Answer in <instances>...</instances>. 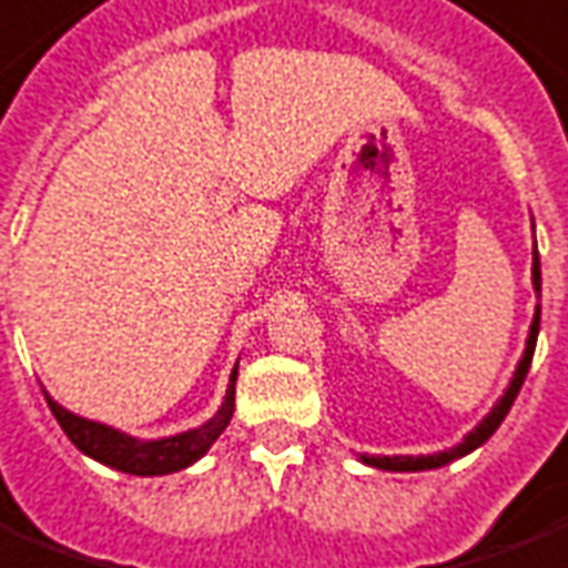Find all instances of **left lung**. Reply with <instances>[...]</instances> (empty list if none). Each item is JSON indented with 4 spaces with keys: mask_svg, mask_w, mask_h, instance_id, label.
<instances>
[{
    "mask_svg": "<svg viewBox=\"0 0 568 568\" xmlns=\"http://www.w3.org/2000/svg\"><path fill=\"white\" fill-rule=\"evenodd\" d=\"M534 292L536 297H542V267H539V253H536V237H534ZM539 315H542V306L536 303V313L534 322H530V333H527V345L525 354H521V361L515 366L513 378H509V387L504 389V396L495 402V408L488 410L486 417L479 419L470 432H467L462 444L449 449H440V453H432V456H361L363 465L378 467V470H396V474H414V470H435V467H444L449 462H456V458L467 456V453H474L476 447H483L491 435L497 432V426L504 423L509 408H513L515 396H518V389L525 384L527 369H530V361H534L536 352V336H539Z\"/></svg>",
    "mask_w": 568,
    "mask_h": 568,
    "instance_id": "left-lung-1",
    "label": "left lung"
}]
</instances>
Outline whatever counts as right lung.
I'll use <instances>...</instances> for the list:
<instances>
[{"label":"right lung","mask_w":568,"mask_h":568,"mask_svg":"<svg viewBox=\"0 0 568 568\" xmlns=\"http://www.w3.org/2000/svg\"><path fill=\"white\" fill-rule=\"evenodd\" d=\"M235 381H237V366L229 375L226 396H223V405L216 408V414L211 419H205L202 426L187 428V432H179V435H169V438L158 440H142L133 438L121 428H112L106 423H94V419H85L73 410L62 408L59 402L43 389L47 396V405L53 410V417L59 419L62 432L71 438V444L80 453H85L94 462H101L106 467H115L121 474L133 476H163L175 474V470H184L193 462L205 456L207 449L214 447V440L226 432L229 419L235 414Z\"/></svg>","instance_id":"right-lung-1"}]
</instances>
